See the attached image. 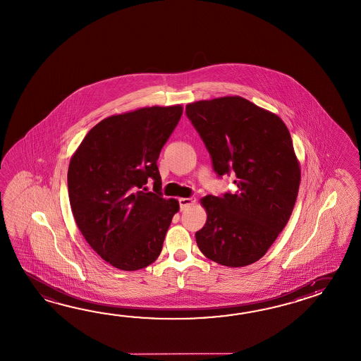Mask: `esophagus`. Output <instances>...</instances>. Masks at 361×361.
Returning <instances> with one entry per match:
<instances>
[{
  "label": "esophagus",
  "instance_id": "34e87169",
  "mask_svg": "<svg viewBox=\"0 0 361 361\" xmlns=\"http://www.w3.org/2000/svg\"><path fill=\"white\" fill-rule=\"evenodd\" d=\"M195 202V198H192V197H189V198H180L178 200V203H180V209H185L188 206H190Z\"/></svg>",
  "mask_w": 361,
  "mask_h": 361
}]
</instances>
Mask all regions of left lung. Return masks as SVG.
<instances>
[{
  "label": "left lung",
  "mask_w": 361,
  "mask_h": 361,
  "mask_svg": "<svg viewBox=\"0 0 361 361\" xmlns=\"http://www.w3.org/2000/svg\"><path fill=\"white\" fill-rule=\"evenodd\" d=\"M217 177L235 175L237 192L202 200L207 221L195 233L200 251L226 267L255 263L288 224L300 169L291 136L277 115L242 97L186 106Z\"/></svg>",
  "instance_id": "obj_1"
}]
</instances>
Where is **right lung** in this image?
<instances>
[{"label":"right lung","instance_id":"1","mask_svg":"<svg viewBox=\"0 0 361 361\" xmlns=\"http://www.w3.org/2000/svg\"><path fill=\"white\" fill-rule=\"evenodd\" d=\"M181 115L177 104L110 116L89 130L70 161L75 221L90 247L121 271L141 269L159 257L178 211L176 200L163 198L157 161Z\"/></svg>","mask_w":361,"mask_h":361}]
</instances>
